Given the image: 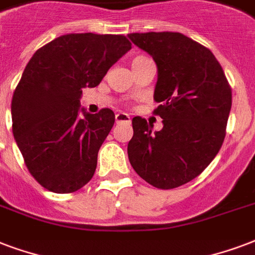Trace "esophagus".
Wrapping results in <instances>:
<instances>
[{"instance_id": "34e87169", "label": "esophagus", "mask_w": 255, "mask_h": 255, "mask_svg": "<svg viewBox=\"0 0 255 255\" xmlns=\"http://www.w3.org/2000/svg\"><path fill=\"white\" fill-rule=\"evenodd\" d=\"M116 122L117 124H130V117L125 113H118L116 114Z\"/></svg>"}]
</instances>
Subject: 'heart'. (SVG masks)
I'll use <instances>...</instances> for the list:
<instances>
[{
	"label": "heart",
	"instance_id": "1",
	"mask_svg": "<svg viewBox=\"0 0 255 255\" xmlns=\"http://www.w3.org/2000/svg\"><path fill=\"white\" fill-rule=\"evenodd\" d=\"M145 59H148V57H145V56H138V57H135L134 60H133V64H137V63L142 62V60H145Z\"/></svg>",
	"mask_w": 255,
	"mask_h": 255
}]
</instances>
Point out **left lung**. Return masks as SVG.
<instances>
[{
  "mask_svg": "<svg viewBox=\"0 0 255 255\" xmlns=\"http://www.w3.org/2000/svg\"><path fill=\"white\" fill-rule=\"evenodd\" d=\"M158 70L153 114L162 129L152 133L134 117L128 156L133 169L160 189L177 188L198 177L215 158L226 137L233 93L214 53L179 32L130 33Z\"/></svg>",
  "mask_w": 255,
  "mask_h": 255,
  "instance_id": "8db88e82",
  "label": "left lung"
}]
</instances>
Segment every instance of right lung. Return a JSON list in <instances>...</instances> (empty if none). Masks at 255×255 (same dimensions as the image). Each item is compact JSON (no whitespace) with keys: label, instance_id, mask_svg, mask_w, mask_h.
<instances>
[{"label":"right lung","instance_id":"right-lung-1","mask_svg":"<svg viewBox=\"0 0 255 255\" xmlns=\"http://www.w3.org/2000/svg\"><path fill=\"white\" fill-rule=\"evenodd\" d=\"M130 48L124 34H63L26 64L11 98V130L28 171L48 191L75 192L93 179L116 116L80 114V94Z\"/></svg>","mask_w":255,"mask_h":255}]
</instances>
